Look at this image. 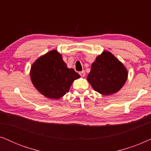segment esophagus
Listing matches in <instances>:
<instances>
[{
	"instance_id": "34e87169",
	"label": "esophagus",
	"mask_w": 151,
	"mask_h": 151,
	"mask_svg": "<svg viewBox=\"0 0 151 151\" xmlns=\"http://www.w3.org/2000/svg\"><path fill=\"white\" fill-rule=\"evenodd\" d=\"M79 74L80 75V76H81V77H84V76H85V71H80V72H79Z\"/></svg>"
}]
</instances>
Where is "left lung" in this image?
<instances>
[{"label":"left lung","mask_w":151,"mask_h":151,"mask_svg":"<svg viewBox=\"0 0 151 151\" xmlns=\"http://www.w3.org/2000/svg\"><path fill=\"white\" fill-rule=\"evenodd\" d=\"M128 71L112 53L104 51L92 64L87 80L96 91L107 96L115 93L125 84Z\"/></svg>","instance_id":"8db88e82"}]
</instances>
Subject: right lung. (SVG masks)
<instances>
[{
  "label": "right lung",
  "instance_id": "add662e5",
  "mask_svg": "<svg viewBox=\"0 0 151 151\" xmlns=\"http://www.w3.org/2000/svg\"><path fill=\"white\" fill-rule=\"evenodd\" d=\"M31 80L35 87L48 98L59 99L69 91L79 74L67 68L62 55L52 50L39 58L32 65Z\"/></svg>",
  "mask_w": 151,
  "mask_h": 151
}]
</instances>
